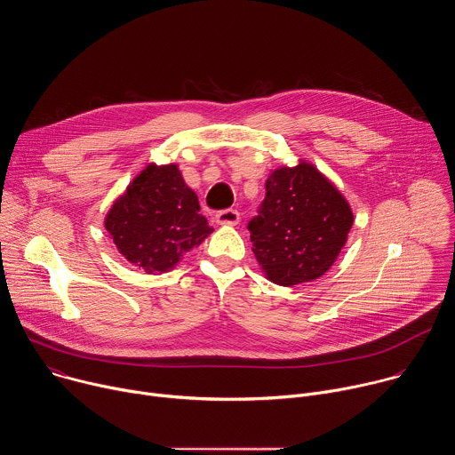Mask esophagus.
<instances>
[{
  "label": "esophagus",
  "instance_id": "1",
  "mask_svg": "<svg viewBox=\"0 0 455 455\" xmlns=\"http://www.w3.org/2000/svg\"><path fill=\"white\" fill-rule=\"evenodd\" d=\"M239 220H241V216L235 209H225L216 214V223H220V225H237Z\"/></svg>",
  "mask_w": 455,
  "mask_h": 455
}]
</instances>
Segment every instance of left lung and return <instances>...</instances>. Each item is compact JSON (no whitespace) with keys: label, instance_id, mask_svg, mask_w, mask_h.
Returning a JSON list of instances; mask_svg holds the SVG:
<instances>
[{"label":"left lung","instance_id":"1","mask_svg":"<svg viewBox=\"0 0 455 455\" xmlns=\"http://www.w3.org/2000/svg\"><path fill=\"white\" fill-rule=\"evenodd\" d=\"M353 211L339 188L311 164L275 169L267 196L248 223L257 263L281 286L326 274L347 241Z\"/></svg>","mask_w":455,"mask_h":455}]
</instances>
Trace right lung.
I'll return each mask as SVG.
<instances>
[{"instance_id": "obj_1", "label": "right lung", "mask_w": 455, "mask_h": 455, "mask_svg": "<svg viewBox=\"0 0 455 455\" xmlns=\"http://www.w3.org/2000/svg\"><path fill=\"white\" fill-rule=\"evenodd\" d=\"M104 227L127 261L148 274L172 270L214 230L174 164L148 165L113 204Z\"/></svg>"}]
</instances>
